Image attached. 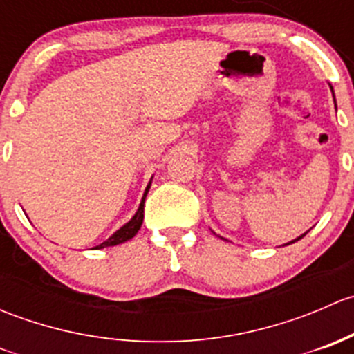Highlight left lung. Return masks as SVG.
Instances as JSON below:
<instances>
[{
    "label": "left lung",
    "mask_w": 354,
    "mask_h": 354,
    "mask_svg": "<svg viewBox=\"0 0 354 354\" xmlns=\"http://www.w3.org/2000/svg\"><path fill=\"white\" fill-rule=\"evenodd\" d=\"M305 234H306V233H305ZM305 234H301V236H299V238H296V240H295V241H298V240H301V238H303V236H305ZM295 241H291V243H295Z\"/></svg>",
    "instance_id": "obj_1"
}]
</instances>
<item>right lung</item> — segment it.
<instances>
[{
  "label": "right lung",
  "mask_w": 354,
  "mask_h": 354,
  "mask_svg": "<svg viewBox=\"0 0 354 354\" xmlns=\"http://www.w3.org/2000/svg\"><path fill=\"white\" fill-rule=\"evenodd\" d=\"M149 188H151V183H149L147 190H145V194H144V198H142V202H140V207H138L137 214H135V216L131 217V221H130V223H127V224H124L123 227H120V230H118L116 233H114L113 236L109 238V240H106L104 243H101V245H99L97 248H106V246H114V245H120V243H123V241H127V240H131V238H133L135 234L138 233V230H140L142 223H144V202H145V197H147V192H149Z\"/></svg>",
  "instance_id": "obj_1"
}]
</instances>
